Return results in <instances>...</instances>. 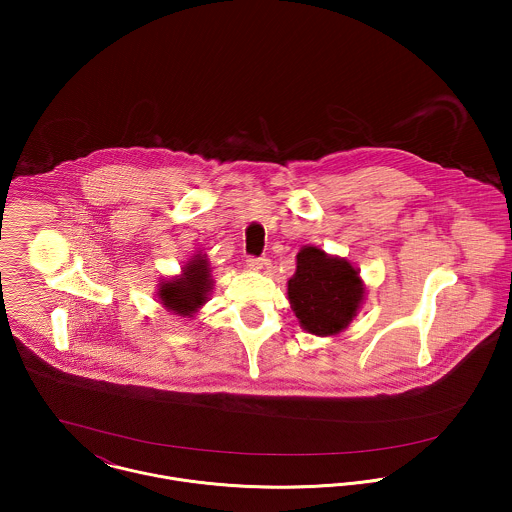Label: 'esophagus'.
<instances>
[{
	"label": "esophagus",
	"mask_w": 512,
	"mask_h": 512,
	"mask_svg": "<svg viewBox=\"0 0 512 512\" xmlns=\"http://www.w3.org/2000/svg\"><path fill=\"white\" fill-rule=\"evenodd\" d=\"M268 264V260L266 258H254V256H248V260H246V266L250 268V270H264V266Z\"/></svg>",
	"instance_id": "34e87169"
}]
</instances>
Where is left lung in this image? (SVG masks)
<instances>
[{"label": "left lung", "instance_id": "8db88e82", "mask_svg": "<svg viewBox=\"0 0 512 512\" xmlns=\"http://www.w3.org/2000/svg\"><path fill=\"white\" fill-rule=\"evenodd\" d=\"M288 297L301 329L329 337L349 327L365 299V286L359 270L345 258L303 246L288 282Z\"/></svg>", "mask_w": 512, "mask_h": 512}]
</instances>
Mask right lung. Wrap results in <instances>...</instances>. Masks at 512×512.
<instances>
[{
    "label": "right lung",
    "mask_w": 512,
    "mask_h": 512,
    "mask_svg": "<svg viewBox=\"0 0 512 512\" xmlns=\"http://www.w3.org/2000/svg\"><path fill=\"white\" fill-rule=\"evenodd\" d=\"M207 254H195L181 270L179 276L163 280L157 297L161 305L181 317H193L199 307L209 299L213 290V276Z\"/></svg>",
    "instance_id": "obj_1"
}]
</instances>
